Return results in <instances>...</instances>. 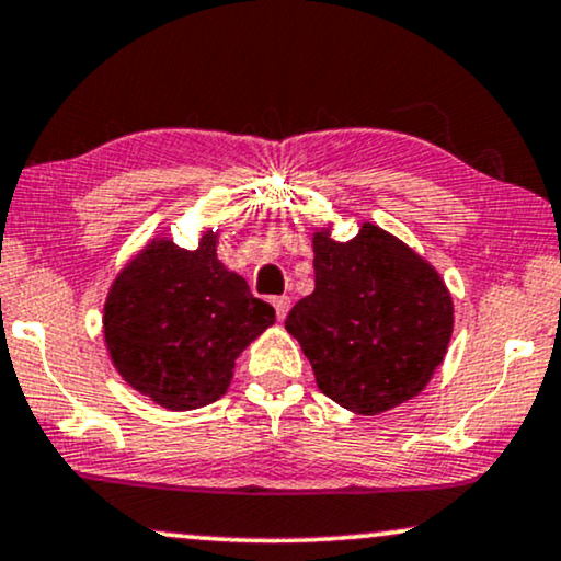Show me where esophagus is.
Instances as JSON below:
<instances>
[{"label":"esophagus","instance_id":"esophagus-1","mask_svg":"<svg viewBox=\"0 0 561 561\" xmlns=\"http://www.w3.org/2000/svg\"><path fill=\"white\" fill-rule=\"evenodd\" d=\"M272 305H274V310H276V318L285 320V318H287V312H289V297H287V295L274 297Z\"/></svg>","mask_w":561,"mask_h":561}]
</instances>
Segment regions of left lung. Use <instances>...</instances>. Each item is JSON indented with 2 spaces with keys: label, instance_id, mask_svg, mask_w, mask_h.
<instances>
[{
  "label": "left lung",
  "instance_id": "1",
  "mask_svg": "<svg viewBox=\"0 0 561 561\" xmlns=\"http://www.w3.org/2000/svg\"><path fill=\"white\" fill-rule=\"evenodd\" d=\"M316 289L289 310L320 392L379 415L425 390L444 362L454 302L442 274L400 238L364 222L351 241L312 233Z\"/></svg>",
  "mask_w": 561,
  "mask_h": 561
}]
</instances>
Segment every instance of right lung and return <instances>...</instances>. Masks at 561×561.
Returning a JSON list of instances; mask_svg holds the SVG:
<instances>
[{"label":"right lung","instance_id":"add662e5","mask_svg":"<svg viewBox=\"0 0 561 561\" xmlns=\"http://www.w3.org/2000/svg\"><path fill=\"white\" fill-rule=\"evenodd\" d=\"M274 320L272 305L218 259V230H205L194 251L151 238L119 268L102 331L117 375L179 413L220 400L236 358Z\"/></svg>","mask_w":561,"mask_h":561}]
</instances>
